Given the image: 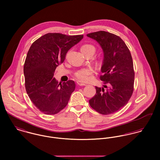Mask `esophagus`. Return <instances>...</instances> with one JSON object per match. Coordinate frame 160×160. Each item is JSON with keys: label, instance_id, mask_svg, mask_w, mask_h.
I'll return each mask as SVG.
<instances>
[{"label": "esophagus", "instance_id": "1", "mask_svg": "<svg viewBox=\"0 0 160 160\" xmlns=\"http://www.w3.org/2000/svg\"><path fill=\"white\" fill-rule=\"evenodd\" d=\"M77 84H78V85H79V86H86V84H85L84 83H82V82H79V81H78V82H77Z\"/></svg>", "mask_w": 160, "mask_h": 160}]
</instances>
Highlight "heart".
<instances>
[{
    "label": "heart",
    "mask_w": 160,
    "mask_h": 160,
    "mask_svg": "<svg viewBox=\"0 0 160 160\" xmlns=\"http://www.w3.org/2000/svg\"><path fill=\"white\" fill-rule=\"evenodd\" d=\"M81 50L83 53H95V48L91 44H86L81 46ZM94 73V69L90 67L87 68L81 69L76 71L74 74L75 77L81 82H87L89 81L91 79L92 74Z\"/></svg>",
    "instance_id": "1"
}]
</instances>
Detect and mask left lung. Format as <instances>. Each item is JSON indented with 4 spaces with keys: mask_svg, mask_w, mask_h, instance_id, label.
I'll return each mask as SVG.
<instances>
[{
    "mask_svg": "<svg viewBox=\"0 0 160 160\" xmlns=\"http://www.w3.org/2000/svg\"><path fill=\"white\" fill-rule=\"evenodd\" d=\"M95 40L103 52L100 80L103 88L95 87L96 94L89 104L102 114H110L120 110L129 100L134 91V71L131 52L121 38L100 31L87 34ZM106 90H104V88Z\"/></svg>",
    "mask_w": 160,
    "mask_h": 160,
    "instance_id": "obj_1",
    "label": "left lung"
}]
</instances>
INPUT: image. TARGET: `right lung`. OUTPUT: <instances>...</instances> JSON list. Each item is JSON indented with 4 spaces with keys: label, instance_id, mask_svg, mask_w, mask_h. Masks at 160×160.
I'll use <instances>...</instances> for the list:
<instances>
[{
    "label": "right lung",
    "instance_id": "right-lung-1",
    "mask_svg": "<svg viewBox=\"0 0 160 160\" xmlns=\"http://www.w3.org/2000/svg\"><path fill=\"white\" fill-rule=\"evenodd\" d=\"M82 38L83 35L47 33L30 47L24 65L25 88L34 105L44 114H57L67 105L74 81L58 84L53 75L69 50Z\"/></svg>",
    "mask_w": 160,
    "mask_h": 160
}]
</instances>
